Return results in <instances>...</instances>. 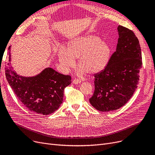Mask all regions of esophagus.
<instances>
[{"label": "esophagus", "mask_w": 155, "mask_h": 155, "mask_svg": "<svg viewBox=\"0 0 155 155\" xmlns=\"http://www.w3.org/2000/svg\"><path fill=\"white\" fill-rule=\"evenodd\" d=\"M80 82H81V81L80 80H78V79H74V80H73V82H72V83L74 84H78Z\"/></svg>", "instance_id": "esophagus-1"}]
</instances>
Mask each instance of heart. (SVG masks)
I'll return each mask as SVG.
<instances>
[{"instance_id": "1", "label": "heart", "mask_w": 155, "mask_h": 155, "mask_svg": "<svg viewBox=\"0 0 155 155\" xmlns=\"http://www.w3.org/2000/svg\"><path fill=\"white\" fill-rule=\"evenodd\" d=\"M112 49L110 45L96 36L87 35L71 41L67 49L61 48L58 51L59 61L63 70H70L78 59L81 71L95 74L103 70L110 60Z\"/></svg>"}]
</instances>
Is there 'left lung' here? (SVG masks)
Wrapping results in <instances>:
<instances>
[{"label":"left lung","instance_id":"left-lung-1","mask_svg":"<svg viewBox=\"0 0 155 155\" xmlns=\"http://www.w3.org/2000/svg\"><path fill=\"white\" fill-rule=\"evenodd\" d=\"M117 30L116 50L107 66L94 74V92L89 99L92 106L102 112L117 110L131 98L143 64L139 40L133 31L122 26Z\"/></svg>","mask_w":155,"mask_h":155}]
</instances>
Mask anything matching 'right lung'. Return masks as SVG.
<instances>
[{"mask_svg":"<svg viewBox=\"0 0 155 155\" xmlns=\"http://www.w3.org/2000/svg\"><path fill=\"white\" fill-rule=\"evenodd\" d=\"M11 46L8 48L10 51ZM5 68L8 83L19 101L30 111L49 115L59 108L63 100L64 88L71 82L70 75H64L51 68H46L32 77L18 75L11 66V54Z\"/></svg>","mask_w":155,"mask_h":155,"instance_id":"obj_1","label":"right lung"}]
</instances>
